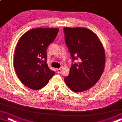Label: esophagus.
<instances>
[{
  "instance_id": "34e87169",
  "label": "esophagus",
  "mask_w": 122,
  "mask_h": 122,
  "mask_svg": "<svg viewBox=\"0 0 122 122\" xmlns=\"http://www.w3.org/2000/svg\"><path fill=\"white\" fill-rule=\"evenodd\" d=\"M57 71L58 73H60L61 72V69H60V68L57 69Z\"/></svg>"
}]
</instances>
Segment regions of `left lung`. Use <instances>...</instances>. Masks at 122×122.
Listing matches in <instances>:
<instances>
[{"label":"left lung","instance_id":"1","mask_svg":"<svg viewBox=\"0 0 122 122\" xmlns=\"http://www.w3.org/2000/svg\"><path fill=\"white\" fill-rule=\"evenodd\" d=\"M63 32L72 61L65 81L74 92L86 91L97 82L104 70V48L96 34L88 29L65 27Z\"/></svg>","mask_w":122,"mask_h":122}]
</instances>
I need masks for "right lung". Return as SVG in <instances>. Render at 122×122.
I'll use <instances>...</instances> for the list:
<instances>
[{
    "label": "right lung",
    "mask_w": 122,
    "mask_h": 122,
    "mask_svg": "<svg viewBox=\"0 0 122 122\" xmlns=\"http://www.w3.org/2000/svg\"><path fill=\"white\" fill-rule=\"evenodd\" d=\"M58 32V28H33L25 33L18 41L14 68L19 79L28 88L40 89L55 74L47 64L46 50Z\"/></svg>",
    "instance_id": "1"
}]
</instances>
